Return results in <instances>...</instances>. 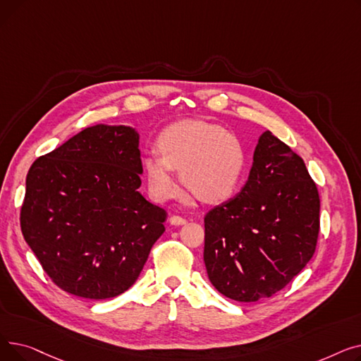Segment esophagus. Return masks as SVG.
<instances>
[{"label":"esophagus","instance_id":"34e87169","mask_svg":"<svg viewBox=\"0 0 361 361\" xmlns=\"http://www.w3.org/2000/svg\"><path fill=\"white\" fill-rule=\"evenodd\" d=\"M187 221L184 219V218H181V216H171L169 218V224L171 225H174V226H180V225H184Z\"/></svg>","mask_w":361,"mask_h":361}]
</instances>
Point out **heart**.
Returning <instances> with one entry per match:
<instances>
[{
  "label": "heart",
  "instance_id": "b5f03b06",
  "mask_svg": "<svg viewBox=\"0 0 361 361\" xmlns=\"http://www.w3.org/2000/svg\"><path fill=\"white\" fill-rule=\"evenodd\" d=\"M158 154L142 158L149 193L165 202L177 192L174 171L200 202L216 204L231 199L244 176L247 155L241 140L224 127L203 121H180L162 130Z\"/></svg>",
  "mask_w": 361,
  "mask_h": 361
}]
</instances>
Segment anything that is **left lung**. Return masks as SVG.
<instances>
[{"mask_svg":"<svg viewBox=\"0 0 361 361\" xmlns=\"http://www.w3.org/2000/svg\"><path fill=\"white\" fill-rule=\"evenodd\" d=\"M319 211L305 161L264 130L241 192L204 216L203 260L212 286L243 302L282 290L314 253Z\"/></svg>","mask_w":361,"mask_h":361,"instance_id":"obj_1","label":"left lung"}]
</instances>
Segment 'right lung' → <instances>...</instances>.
I'll list each match as a JSON object with an SVG mask.
<instances>
[{"instance_id":"obj_1","label":"right lung","mask_w":361,"mask_h":361,"mask_svg":"<svg viewBox=\"0 0 361 361\" xmlns=\"http://www.w3.org/2000/svg\"><path fill=\"white\" fill-rule=\"evenodd\" d=\"M139 139L135 127L97 124L29 169L23 237L73 295L104 300L127 291L165 231V211L139 192Z\"/></svg>"}]
</instances>
